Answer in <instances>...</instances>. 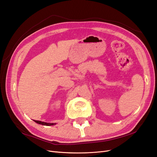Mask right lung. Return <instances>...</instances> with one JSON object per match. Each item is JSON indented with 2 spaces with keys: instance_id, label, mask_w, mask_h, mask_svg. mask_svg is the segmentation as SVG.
I'll list each match as a JSON object with an SVG mask.
<instances>
[{
  "instance_id": "obj_1",
  "label": "right lung",
  "mask_w": 157,
  "mask_h": 157,
  "mask_svg": "<svg viewBox=\"0 0 157 157\" xmlns=\"http://www.w3.org/2000/svg\"><path fill=\"white\" fill-rule=\"evenodd\" d=\"M34 121L36 123H37V124H42V125H44V126H53V125H55L56 124V123H48V122H42V121Z\"/></svg>"
}]
</instances>
